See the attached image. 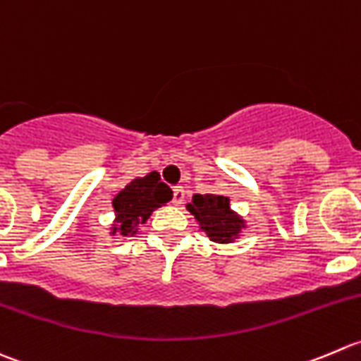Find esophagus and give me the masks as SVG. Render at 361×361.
Segmentation results:
<instances>
[{
  "mask_svg": "<svg viewBox=\"0 0 361 361\" xmlns=\"http://www.w3.org/2000/svg\"><path fill=\"white\" fill-rule=\"evenodd\" d=\"M184 196H185L184 188H182V185H176V188H173V196H172V203H173V205L179 207L180 203L184 202Z\"/></svg>",
  "mask_w": 361,
  "mask_h": 361,
  "instance_id": "34e87169",
  "label": "esophagus"
}]
</instances>
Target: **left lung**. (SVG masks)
Listing matches in <instances>:
<instances>
[{
	"label": "left lung",
	"instance_id": "1",
	"mask_svg": "<svg viewBox=\"0 0 361 361\" xmlns=\"http://www.w3.org/2000/svg\"><path fill=\"white\" fill-rule=\"evenodd\" d=\"M185 209L195 216L200 230L217 244H231L247 226L244 217L231 210L228 196L195 195Z\"/></svg>",
	"mask_w": 361,
	"mask_h": 361
}]
</instances>
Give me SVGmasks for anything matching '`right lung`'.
<instances>
[{
    "label": "right lung",
    "mask_w": 361,
    "mask_h": 361,
    "mask_svg": "<svg viewBox=\"0 0 361 361\" xmlns=\"http://www.w3.org/2000/svg\"><path fill=\"white\" fill-rule=\"evenodd\" d=\"M172 200V189L161 182L156 172L137 177L112 200L114 224L110 235L135 237L138 226L147 223L151 214Z\"/></svg>",
    "instance_id": "obj_1"
}]
</instances>
